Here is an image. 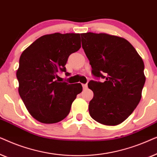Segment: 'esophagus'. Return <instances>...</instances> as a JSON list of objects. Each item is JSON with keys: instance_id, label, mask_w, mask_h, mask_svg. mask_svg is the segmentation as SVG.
Segmentation results:
<instances>
[{"instance_id": "34e87169", "label": "esophagus", "mask_w": 157, "mask_h": 157, "mask_svg": "<svg viewBox=\"0 0 157 157\" xmlns=\"http://www.w3.org/2000/svg\"><path fill=\"white\" fill-rule=\"evenodd\" d=\"M83 89H87L88 86H87L86 83V84H83Z\"/></svg>"}]
</instances>
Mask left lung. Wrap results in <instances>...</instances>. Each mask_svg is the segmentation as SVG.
Here are the masks:
<instances>
[{"instance_id":"8db88e82","label":"left lung","mask_w":157,"mask_h":157,"mask_svg":"<svg viewBox=\"0 0 157 157\" xmlns=\"http://www.w3.org/2000/svg\"><path fill=\"white\" fill-rule=\"evenodd\" d=\"M81 36L92 74L105 79L88 83L94 92L90 116L104 125H118L132 114L141 100L146 81L142 59L123 38L90 32Z\"/></svg>"}]
</instances>
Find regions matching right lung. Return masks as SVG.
<instances>
[{
  "label": "right lung",
  "mask_w": 157,
  "mask_h": 157,
  "mask_svg": "<svg viewBox=\"0 0 157 157\" xmlns=\"http://www.w3.org/2000/svg\"><path fill=\"white\" fill-rule=\"evenodd\" d=\"M81 48L79 33H55L36 39L21 54L16 76L18 92L31 115L44 124H54L68 115L81 83L56 80L66 72L68 58Z\"/></svg>",
  "instance_id": "obj_1"
}]
</instances>
